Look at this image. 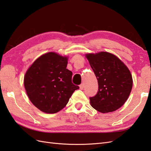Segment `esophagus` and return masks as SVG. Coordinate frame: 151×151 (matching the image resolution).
Returning <instances> with one entry per match:
<instances>
[{
	"label": "esophagus",
	"instance_id": "esophagus-1",
	"mask_svg": "<svg viewBox=\"0 0 151 151\" xmlns=\"http://www.w3.org/2000/svg\"><path fill=\"white\" fill-rule=\"evenodd\" d=\"M83 87H84V84L83 83H81L80 85V89L81 90H83Z\"/></svg>",
	"mask_w": 151,
	"mask_h": 151
}]
</instances>
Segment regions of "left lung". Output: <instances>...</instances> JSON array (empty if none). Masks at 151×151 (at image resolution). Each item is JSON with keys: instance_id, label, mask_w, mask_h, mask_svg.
Wrapping results in <instances>:
<instances>
[{"instance_id": "left-lung-1", "label": "left lung", "mask_w": 151, "mask_h": 151, "mask_svg": "<svg viewBox=\"0 0 151 151\" xmlns=\"http://www.w3.org/2000/svg\"><path fill=\"white\" fill-rule=\"evenodd\" d=\"M99 84L95 96L90 97L91 106L100 113H109L127 101L132 87L131 72L115 55L107 52L87 54Z\"/></svg>"}]
</instances>
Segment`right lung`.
Instances as JSON below:
<instances>
[{"mask_svg": "<svg viewBox=\"0 0 151 151\" xmlns=\"http://www.w3.org/2000/svg\"><path fill=\"white\" fill-rule=\"evenodd\" d=\"M68 58L50 52L37 58L27 71L24 83L30 101L45 113H56L68 103L79 86L72 83Z\"/></svg>", "mask_w": 151, "mask_h": 151, "instance_id": "1", "label": "right lung"}]
</instances>
